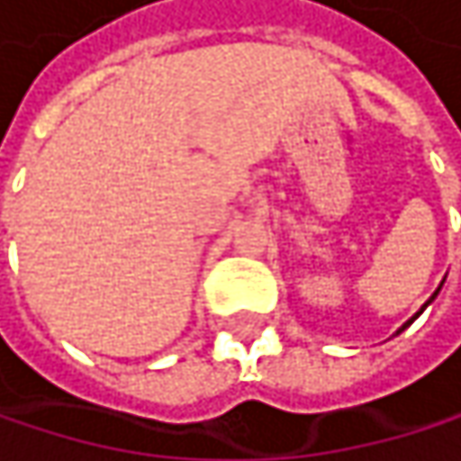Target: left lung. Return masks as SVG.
Listing matches in <instances>:
<instances>
[{"label":"left lung","instance_id":"8db88e82","mask_svg":"<svg viewBox=\"0 0 461 461\" xmlns=\"http://www.w3.org/2000/svg\"><path fill=\"white\" fill-rule=\"evenodd\" d=\"M440 285H443V283H440ZM440 285H438V291H440ZM438 291H435V294H432V296H429V299H427V302H424V307H429V302H435V296H438ZM424 307H421V310H419V312H416L414 318H411V321L409 322H403V325H401V328H398V333H401V330H403V328H409V325H411V322L416 321V318H419V315H421V312H424Z\"/></svg>","mask_w":461,"mask_h":461}]
</instances>
